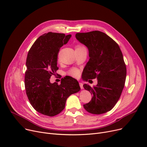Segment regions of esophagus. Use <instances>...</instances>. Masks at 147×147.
Masks as SVG:
<instances>
[{"label":"esophagus","mask_w":147,"mask_h":147,"mask_svg":"<svg viewBox=\"0 0 147 147\" xmlns=\"http://www.w3.org/2000/svg\"><path fill=\"white\" fill-rule=\"evenodd\" d=\"M79 86H80V88L82 89H83V83H79Z\"/></svg>","instance_id":"esophagus-1"}]
</instances>
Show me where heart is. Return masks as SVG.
I'll use <instances>...</instances> for the list:
<instances>
[{
	"instance_id": "heart-1",
	"label": "heart",
	"mask_w": 147,
	"mask_h": 147,
	"mask_svg": "<svg viewBox=\"0 0 147 147\" xmlns=\"http://www.w3.org/2000/svg\"><path fill=\"white\" fill-rule=\"evenodd\" d=\"M83 48H85L80 45H78L75 46L76 51L82 49ZM68 74L69 76L73 77V78H78V77H79L80 75V71H79V69H77V68H71L68 71Z\"/></svg>"
}]
</instances>
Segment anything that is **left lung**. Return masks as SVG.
Segmentation results:
<instances>
[{
  "instance_id": "left-lung-1",
  "label": "left lung",
  "mask_w": 147,
  "mask_h": 147,
  "mask_svg": "<svg viewBox=\"0 0 147 147\" xmlns=\"http://www.w3.org/2000/svg\"><path fill=\"white\" fill-rule=\"evenodd\" d=\"M76 37L89 50L90 59L84 68L83 79L98 80L94 87L83 84L92 95L83 107L94 114L107 113L116 104L125 86L126 67L122 52L113 38L99 31L78 33Z\"/></svg>"
}]
</instances>
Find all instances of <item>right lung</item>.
<instances>
[{"instance_id":"add662e5","label":"right lung","mask_w":147,"mask_h":147,"mask_svg":"<svg viewBox=\"0 0 147 147\" xmlns=\"http://www.w3.org/2000/svg\"><path fill=\"white\" fill-rule=\"evenodd\" d=\"M71 34L49 32L40 36L30 49L26 60L25 89L29 101L37 112L53 117L63 111L68 97L80 90L78 82L63 79L51 83L55 75L58 53Z\"/></svg>"}]
</instances>
